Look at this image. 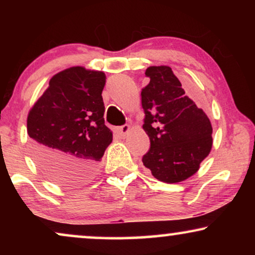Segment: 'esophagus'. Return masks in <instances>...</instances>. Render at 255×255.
Returning a JSON list of instances; mask_svg holds the SVG:
<instances>
[{
	"instance_id": "obj_1",
	"label": "esophagus",
	"mask_w": 255,
	"mask_h": 255,
	"mask_svg": "<svg viewBox=\"0 0 255 255\" xmlns=\"http://www.w3.org/2000/svg\"><path fill=\"white\" fill-rule=\"evenodd\" d=\"M128 131H130V125H128V124L122 125V127L120 128V135L122 138H125L128 135Z\"/></svg>"
}]
</instances>
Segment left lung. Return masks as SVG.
<instances>
[{
	"mask_svg": "<svg viewBox=\"0 0 255 255\" xmlns=\"http://www.w3.org/2000/svg\"><path fill=\"white\" fill-rule=\"evenodd\" d=\"M145 75L149 83L141 90L144 130L151 147L142 163L152 175L176 183L194 175L212 146V127L205 113L182 89L168 66H152Z\"/></svg>",
	"mask_w": 255,
	"mask_h": 255,
	"instance_id": "left-lung-1",
	"label": "left lung"
}]
</instances>
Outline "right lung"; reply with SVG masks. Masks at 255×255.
<instances>
[{"mask_svg": "<svg viewBox=\"0 0 255 255\" xmlns=\"http://www.w3.org/2000/svg\"><path fill=\"white\" fill-rule=\"evenodd\" d=\"M103 72L72 67L55 74L27 116L32 155L44 173L66 186L88 183L113 141L104 124Z\"/></svg>", "mask_w": 255, "mask_h": 255, "instance_id": "obj_1", "label": "right lung"}]
</instances>
